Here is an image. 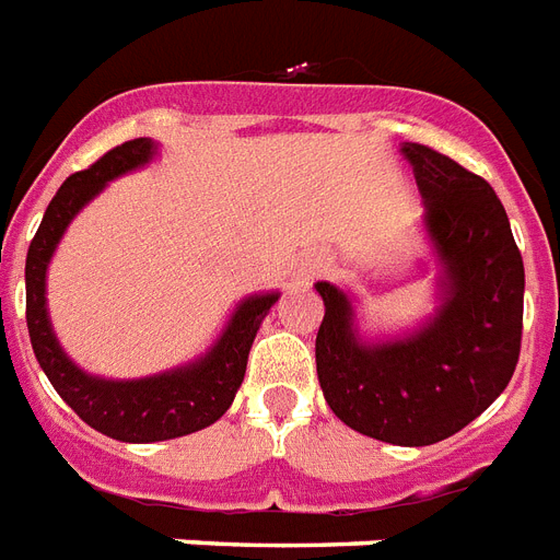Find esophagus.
Masks as SVG:
<instances>
[{"label":"esophagus","instance_id":"1","mask_svg":"<svg viewBox=\"0 0 560 560\" xmlns=\"http://www.w3.org/2000/svg\"><path fill=\"white\" fill-rule=\"evenodd\" d=\"M324 268L326 259L320 257V254H303V257L294 262V280H298V283H308V280H315Z\"/></svg>","mask_w":560,"mask_h":560}]
</instances>
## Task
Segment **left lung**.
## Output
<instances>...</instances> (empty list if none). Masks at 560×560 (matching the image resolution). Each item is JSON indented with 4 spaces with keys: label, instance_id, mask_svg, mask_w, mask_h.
<instances>
[{
    "label": "left lung",
    "instance_id": "8db88e82",
    "mask_svg": "<svg viewBox=\"0 0 560 560\" xmlns=\"http://www.w3.org/2000/svg\"><path fill=\"white\" fill-rule=\"evenodd\" d=\"M422 194V231L436 275V308L410 332L364 338L355 298H324L317 382L352 431L422 448L454 436L506 390L523 332V259L506 208L486 178L424 144H401Z\"/></svg>",
    "mask_w": 560,
    "mask_h": 560
}]
</instances>
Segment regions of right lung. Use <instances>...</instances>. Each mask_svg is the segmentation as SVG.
<instances>
[{
    "label": "right lung",
    "instance_id": "add662e5",
    "mask_svg": "<svg viewBox=\"0 0 560 560\" xmlns=\"http://www.w3.org/2000/svg\"><path fill=\"white\" fill-rule=\"evenodd\" d=\"M159 155L153 138H136L115 147L89 170L62 182L25 257V320L34 355L60 399L95 431L118 442H164L213 424L225 413L245 378L248 352L277 292L252 294L236 303L219 338L194 361L147 375L101 378L80 370L54 335L46 301V275L66 228L112 178L147 167Z\"/></svg>",
    "mask_w": 560,
    "mask_h": 560
}]
</instances>
